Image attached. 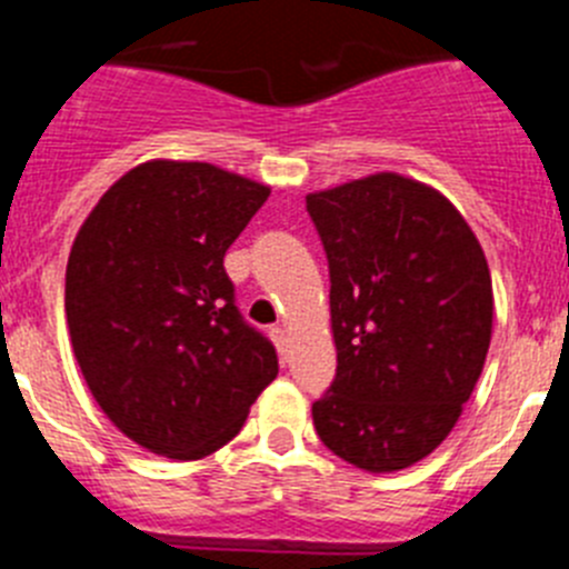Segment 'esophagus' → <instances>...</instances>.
I'll return each instance as SVG.
<instances>
[{"mask_svg": "<svg viewBox=\"0 0 569 569\" xmlns=\"http://www.w3.org/2000/svg\"><path fill=\"white\" fill-rule=\"evenodd\" d=\"M270 336H273L276 347H279V353L288 356V333H284V328H273L270 330Z\"/></svg>", "mask_w": 569, "mask_h": 569, "instance_id": "34e87169", "label": "esophagus"}]
</instances>
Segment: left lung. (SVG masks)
Returning a JSON list of instances; mask_svg holds the SVG:
<instances>
[{"label":"left lung","instance_id":"8db88e82","mask_svg":"<svg viewBox=\"0 0 569 569\" xmlns=\"http://www.w3.org/2000/svg\"><path fill=\"white\" fill-rule=\"evenodd\" d=\"M305 202L328 256L336 341L316 433L361 470H405L447 439L485 367V250L445 196L405 176H367Z\"/></svg>","mask_w":569,"mask_h":569}]
</instances>
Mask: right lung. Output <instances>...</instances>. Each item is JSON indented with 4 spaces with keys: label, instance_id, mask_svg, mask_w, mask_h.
Returning <instances> with one entry per match:
<instances>
[{
    "label": "right lung",
    "instance_id": "1",
    "mask_svg": "<svg viewBox=\"0 0 569 569\" xmlns=\"http://www.w3.org/2000/svg\"><path fill=\"white\" fill-rule=\"evenodd\" d=\"M268 196L208 162H144L73 241V353L104 416L150 453L210 456L279 373L273 341L244 321L224 273V253Z\"/></svg>",
    "mask_w": 569,
    "mask_h": 569
}]
</instances>
